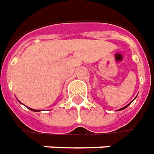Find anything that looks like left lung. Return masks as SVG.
<instances>
[{"mask_svg": "<svg viewBox=\"0 0 154 154\" xmlns=\"http://www.w3.org/2000/svg\"><path fill=\"white\" fill-rule=\"evenodd\" d=\"M134 99H135V98H134ZM131 103H132V102H131ZM131 103H129V104H128V105H126V106H124V107H122V108H121V109H119V110H117V111H122V110H123V109H125V108H126V107H127L128 106H129V105H130V104H131Z\"/></svg>", "mask_w": 154, "mask_h": 154, "instance_id": "8db88e82", "label": "left lung"}]
</instances>
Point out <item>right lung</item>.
Listing matches in <instances>:
<instances>
[{"label": "right lung", "mask_w": 154, "mask_h": 154, "mask_svg": "<svg viewBox=\"0 0 154 154\" xmlns=\"http://www.w3.org/2000/svg\"><path fill=\"white\" fill-rule=\"evenodd\" d=\"M19 101V100H18ZM19 102H20V101H19ZM28 108H29V110H31V111H32V112H40V111H41V110H35V109H32V108H30V107H28Z\"/></svg>", "instance_id": "add662e5"}]
</instances>
